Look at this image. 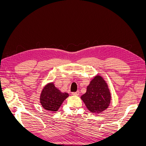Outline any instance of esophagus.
<instances>
[{"label":"esophagus","instance_id":"esophagus-1","mask_svg":"<svg viewBox=\"0 0 146 146\" xmlns=\"http://www.w3.org/2000/svg\"><path fill=\"white\" fill-rule=\"evenodd\" d=\"M72 94L74 96H78L79 94H80V92H79L78 91H77L76 92H72Z\"/></svg>","mask_w":146,"mask_h":146}]
</instances>
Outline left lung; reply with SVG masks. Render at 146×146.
Masks as SVG:
<instances>
[{"label":"left lung","instance_id":"8db88e82","mask_svg":"<svg viewBox=\"0 0 146 146\" xmlns=\"http://www.w3.org/2000/svg\"><path fill=\"white\" fill-rule=\"evenodd\" d=\"M81 99L91 113L99 114L108 107L111 101V93L102 77L98 75L94 77Z\"/></svg>","mask_w":146,"mask_h":146}]
</instances>
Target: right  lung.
Instances as JSON below:
<instances>
[{"label": "right lung", "mask_w": 146, "mask_h": 146, "mask_svg": "<svg viewBox=\"0 0 146 146\" xmlns=\"http://www.w3.org/2000/svg\"><path fill=\"white\" fill-rule=\"evenodd\" d=\"M68 96L67 92H61L56 88L54 83H49L44 87L41 92L40 103L45 110L55 112Z\"/></svg>", "instance_id": "add662e5"}]
</instances>
